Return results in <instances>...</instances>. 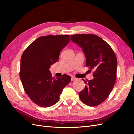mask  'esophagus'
Returning a JSON list of instances; mask_svg holds the SVG:
<instances>
[{"label":"esophagus","instance_id":"obj_1","mask_svg":"<svg viewBox=\"0 0 134 134\" xmlns=\"http://www.w3.org/2000/svg\"><path fill=\"white\" fill-rule=\"evenodd\" d=\"M76 80V78H71V81H74V80Z\"/></svg>","mask_w":134,"mask_h":134}]
</instances>
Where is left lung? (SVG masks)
<instances>
[{"label":"left lung","mask_w":134,"mask_h":134,"mask_svg":"<svg viewBox=\"0 0 134 134\" xmlns=\"http://www.w3.org/2000/svg\"><path fill=\"white\" fill-rule=\"evenodd\" d=\"M71 40L78 44L85 54L86 66L94 69V78L87 81L84 89L79 92L80 100L86 105L95 107L106 100L116 80L117 60L109 44L93 34H76Z\"/></svg>","instance_id":"left-lung-1"}]
</instances>
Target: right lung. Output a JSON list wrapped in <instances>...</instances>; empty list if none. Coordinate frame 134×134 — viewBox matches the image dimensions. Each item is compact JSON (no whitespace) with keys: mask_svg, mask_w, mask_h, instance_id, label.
Instances as JSON below:
<instances>
[{"mask_svg":"<svg viewBox=\"0 0 134 134\" xmlns=\"http://www.w3.org/2000/svg\"><path fill=\"white\" fill-rule=\"evenodd\" d=\"M69 35H48L37 38L27 47L20 59V78L30 99L43 108L51 107L60 99L65 87L71 81L64 74L52 77L51 66L58 61L61 51L68 43Z\"/></svg>","mask_w":134,"mask_h":134,"instance_id":"1","label":"right lung"}]
</instances>
